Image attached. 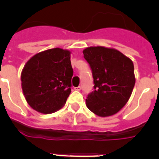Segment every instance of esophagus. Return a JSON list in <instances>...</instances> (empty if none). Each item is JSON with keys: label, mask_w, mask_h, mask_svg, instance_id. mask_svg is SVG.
<instances>
[{"label": "esophagus", "mask_w": 159, "mask_h": 159, "mask_svg": "<svg viewBox=\"0 0 159 159\" xmlns=\"http://www.w3.org/2000/svg\"><path fill=\"white\" fill-rule=\"evenodd\" d=\"M74 90H76V91H81L82 90V87H74Z\"/></svg>", "instance_id": "esophagus-1"}]
</instances>
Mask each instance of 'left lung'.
Here are the masks:
<instances>
[{"instance_id": "left-lung-1", "label": "left lung", "mask_w": 159, "mask_h": 159, "mask_svg": "<svg viewBox=\"0 0 159 159\" xmlns=\"http://www.w3.org/2000/svg\"><path fill=\"white\" fill-rule=\"evenodd\" d=\"M83 55L94 82L86 99L87 108L101 117L115 115L127 103L135 84L133 62L120 51L102 46L85 48Z\"/></svg>"}]
</instances>
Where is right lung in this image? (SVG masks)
Listing matches in <instances>:
<instances>
[{"instance_id": "obj_1", "label": "right lung", "mask_w": 159, "mask_h": 159, "mask_svg": "<svg viewBox=\"0 0 159 159\" xmlns=\"http://www.w3.org/2000/svg\"><path fill=\"white\" fill-rule=\"evenodd\" d=\"M71 52L55 48L31 57L21 72V86L28 104L36 111L51 114L66 103L73 75Z\"/></svg>"}]
</instances>
